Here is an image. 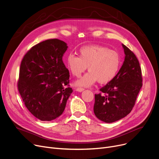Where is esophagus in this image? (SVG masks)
Listing matches in <instances>:
<instances>
[{
  "instance_id": "1",
  "label": "esophagus",
  "mask_w": 159,
  "mask_h": 159,
  "mask_svg": "<svg viewBox=\"0 0 159 159\" xmlns=\"http://www.w3.org/2000/svg\"><path fill=\"white\" fill-rule=\"evenodd\" d=\"M76 90L78 91V92H82V91H84V88L79 87V88H77V89H76Z\"/></svg>"
}]
</instances>
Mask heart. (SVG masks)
Wrapping results in <instances>:
<instances>
[{"label": "heart", "mask_w": 159, "mask_h": 159, "mask_svg": "<svg viewBox=\"0 0 159 159\" xmlns=\"http://www.w3.org/2000/svg\"><path fill=\"white\" fill-rule=\"evenodd\" d=\"M66 64L74 77L79 78L86 70L89 72L77 81L78 86H89L98 80L100 84L111 81L118 74L121 58L118 52L101 45H87L79 49V57L73 53L66 58Z\"/></svg>", "instance_id": "b5f03b06"}]
</instances>
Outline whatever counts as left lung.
<instances>
[{
	"label": "left lung",
	"instance_id": "left-lung-1",
	"mask_svg": "<svg viewBox=\"0 0 159 159\" xmlns=\"http://www.w3.org/2000/svg\"><path fill=\"white\" fill-rule=\"evenodd\" d=\"M125 57L116 77L95 94L93 112L99 120L112 123L128 115L133 110L142 86V75L136 55L122 45Z\"/></svg>",
	"mask_w": 159,
	"mask_h": 159
}]
</instances>
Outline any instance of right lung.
Listing matches in <instances>:
<instances>
[{
	"label": "right lung",
	"instance_id": "right-lung-1",
	"mask_svg": "<svg viewBox=\"0 0 159 159\" xmlns=\"http://www.w3.org/2000/svg\"><path fill=\"white\" fill-rule=\"evenodd\" d=\"M67 49L63 41L47 39L33 46L20 63L19 92L26 108L41 121L58 118L73 92L62 60Z\"/></svg>",
	"mask_w": 159,
	"mask_h": 159
}]
</instances>
